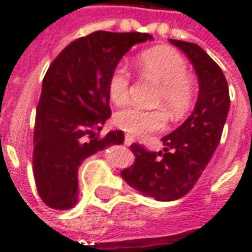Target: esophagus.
Segmentation results:
<instances>
[{
  "mask_svg": "<svg viewBox=\"0 0 252 252\" xmlns=\"http://www.w3.org/2000/svg\"><path fill=\"white\" fill-rule=\"evenodd\" d=\"M124 143H126V146H129V144L133 143V137H132L131 135H126V136H124Z\"/></svg>",
  "mask_w": 252,
  "mask_h": 252,
  "instance_id": "obj_1",
  "label": "esophagus"
}]
</instances>
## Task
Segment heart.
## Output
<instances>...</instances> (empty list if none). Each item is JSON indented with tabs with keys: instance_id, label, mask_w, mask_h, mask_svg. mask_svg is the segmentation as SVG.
<instances>
[{
	"instance_id": "heart-1",
	"label": "heart",
	"mask_w": 252,
	"mask_h": 252,
	"mask_svg": "<svg viewBox=\"0 0 252 252\" xmlns=\"http://www.w3.org/2000/svg\"><path fill=\"white\" fill-rule=\"evenodd\" d=\"M139 67L144 77L159 85L154 104L167 108L174 119L189 112L194 101V86L188 77V63L180 52L170 47H155L139 57ZM129 90L131 72L126 66L119 64L109 75V98L116 105L126 104ZM115 124L132 136L146 137L163 131L167 126V115L163 109L146 110L131 106L116 113Z\"/></svg>"
}]
</instances>
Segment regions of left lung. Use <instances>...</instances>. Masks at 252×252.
Here are the masks:
<instances>
[{
  "label": "left lung",
  "instance_id": "1",
  "mask_svg": "<svg viewBox=\"0 0 252 252\" xmlns=\"http://www.w3.org/2000/svg\"><path fill=\"white\" fill-rule=\"evenodd\" d=\"M185 52L198 77V99L188 120L162 137L163 153L131 144L132 166L121 170L128 185L158 201H174L188 194L220 143L229 110L227 79L213 59L200 46L170 39Z\"/></svg>",
  "mask_w": 252,
  "mask_h": 252
}]
</instances>
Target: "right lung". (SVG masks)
I'll return each instance as SVG.
<instances>
[{
	"label": "right lung",
	"mask_w": 252,
	"mask_h": 252,
	"mask_svg": "<svg viewBox=\"0 0 252 252\" xmlns=\"http://www.w3.org/2000/svg\"><path fill=\"white\" fill-rule=\"evenodd\" d=\"M140 32L97 31L71 41L48 67L33 132V177L50 208L66 211L78 201L83 159L124 142L123 131L95 133L110 117V72L133 44L151 40Z\"/></svg>",
	"instance_id": "right-lung-1"
}]
</instances>
